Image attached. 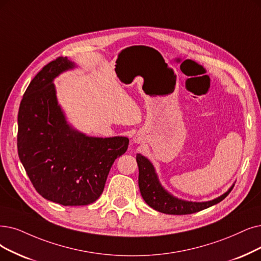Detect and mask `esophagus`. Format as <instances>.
Listing matches in <instances>:
<instances>
[{"label":"esophagus","instance_id":"obj_1","mask_svg":"<svg viewBox=\"0 0 261 261\" xmlns=\"http://www.w3.org/2000/svg\"><path fill=\"white\" fill-rule=\"evenodd\" d=\"M134 142H136V143H141V141H142V138L140 137V136H138V135H136V136L134 137Z\"/></svg>","mask_w":261,"mask_h":261}]
</instances>
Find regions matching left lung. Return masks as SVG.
I'll return each mask as SVG.
<instances>
[{
  "label": "left lung",
  "instance_id": "left-lung-1",
  "mask_svg": "<svg viewBox=\"0 0 261 261\" xmlns=\"http://www.w3.org/2000/svg\"><path fill=\"white\" fill-rule=\"evenodd\" d=\"M136 161L139 168L138 184L143 200L154 210L165 214L185 215L204 210L225 199L234 186L232 184L226 193L213 200L202 202L183 200L170 194L162 185L153 164L145 156L137 154Z\"/></svg>",
  "mask_w": 261,
  "mask_h": 261
}]
</instances>
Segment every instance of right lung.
Listing matches in <instances>:
<instances>
[{"label": "right lung", "mask_w": 261, "mask_h": 261, "mask_svg": "<svg viewBox=\"0 0 261 261\" xmlns=\"http://www.w3.org/2000/svg\"><path fill=\"white\" fill-rule=\"evenodd\" d=\"M76 67L60 57L29 85L18 112V155L39 195L63 205H87L101 195L128 138L87 136L67 122L54 80Z\"/></svg>", "instance_id": "right-lung-1"}]
</instances>
